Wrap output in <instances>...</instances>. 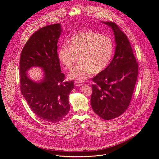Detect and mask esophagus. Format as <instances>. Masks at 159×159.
I'll list each match as a JSON object with an SVG mask.
<instances>
[{
    "mask_svg": "<svg viewBox=\"0 0 159 159\" xmlns=\"http://www.w3.org/2000/svg\"><path fill=\"white\" fill-rule=\"evenodd\" d=\"M74 84H75V86H81V85L83 84V83L80 82V81H75V83H74Z\"/></svg>",
    "mask_w": 159,
    "mask_h": 159,
    "instance_id": "esophagus-1",
    "label": "esophagus"
}]
</instances>
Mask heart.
Listing matches in <instances>:
<instances>
[{"label": "heart", "mask_w": 159, "mask_h": 159, "mask_svg": "<svg viewBox=\"0 0 159 159\" xmlns=\"http://www.w3.org/2000/svg\"><path fill=\"white\" fill-rule=\"evenodd\" d=\"M114 51V44L107 36L93 31L74 34L69 40V47L62 45L58 51L60 63L67 69H71V79L84 80L93 73L102 72L109 64Z\"/></svg>", "instance_id": "heart-1"}]
</instances>
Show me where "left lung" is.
Here are the masks:
<instances>
[{
  "instance_id": "obj_1",
  "label": "left lung",
  "mask_w": 159,
  "mask_h": 159,
  "mask_svg": "<svg viewBox=\"0 0 159 159\" xmlns=\"http://www.w3.org/2000/svg\"><path fill=\"white\" fill-rule=\"evenodd\" d=\"M104 23L114 31L115 56L109 65L93 78L91 106L101 118H116L129 105L137 80L139 65L126 35L111 22Z\"/></svg>"
}]
</instances>
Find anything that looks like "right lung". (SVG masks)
Listing matches in <instances>:
<instances>
[{
    "label": "right lung",
    "mask_w": 159,
    "mask_h": 159,
    "mask_svg": "<svg viewBox=\"0 0 159 159\" xmlns=\"http://www.w3.org/2000/svg\"><path fill=\"white\" fill-rule=\"evenodd\" d=\"M60 24L43 27L34 32L22 48L19 61L20 92L34 114L44 121L57 123L69 112V96L74 81H65L58 58ZM43 68L45 77L39 83L32 81L26 71L31 67Z\"/></svg>",
    "instance_id": "1"
}]
</instances>
